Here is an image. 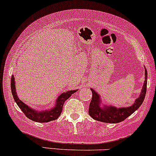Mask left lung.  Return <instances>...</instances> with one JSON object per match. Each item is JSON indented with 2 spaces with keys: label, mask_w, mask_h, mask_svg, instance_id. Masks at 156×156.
I'll return each mask as SVG.
<instances>
[{
  "label": "left lung",
  "mask_w": 156,
  "mask_h": 156,
  "mask_svg": "<svg viewBox=\"0 0 156 156\" xmlns=\"http://www.w3.org/2000/svg\"><path fill=\"white\" fill-rule=\"evenodd\" d=\"M147 72L144 67V81L141 93L138 98L135 99L132 105L126 108H117L104 104L102 103L99 94L91 88L92 91V98L89 105V115L93 119L104 123H116L124 121L129 116L134 113L143 102L147 91Z\"/></svg>",
  "instance_id": "obj_1"
}]
</instances>
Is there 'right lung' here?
Returning <instances> with one entry per match:
<instances>
[{"label":"right lung","instance_id":"right-lung-1","mask_svg":"<svg viewBox=\"0 0 156 156\" xmlns=\"http://www.w3.org/2000/svg\"><path fill=\"white\" fill-rule=\"evenodd\" d=\"M11 89H12V93L14 101L17 104L19 108L21 109L22 111L24 112V115L27 116L29 119L33 121L38 122V123H47V122L57 119L59 116L61 115L62 111L64 102L69 97H70L73 93L78 91V90H71V91H67L66 92L61 94L56 99L55 105L54 108H51L50 110H38L30 108L19 99L17 93L16 91L14 75H12V79H11Z\"/></svg>","mask_w":156,"mask_h":156}]
</instances>
